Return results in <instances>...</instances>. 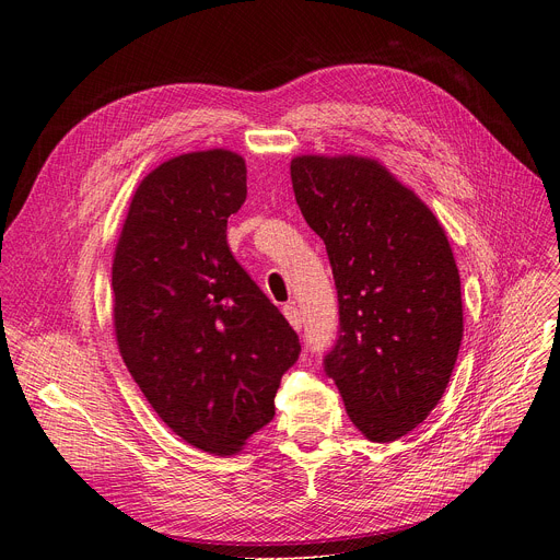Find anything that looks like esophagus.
Wrapping results in <instances>:
<instances>
[{"label": "esophagus", "mask_w": 560, "mask_h": 560, "mask_svg": "<svg viewBox=\"0 0 560 560\" xmlns=\"http://www.w3.org/2000/svg\"><path fill=\"white\" fill-rule=\"evenodd\" d=\"M283 315H285V319L290 322V327L292 329H302V325H304V317H302V313H300V308L295 306V302H290V304H285L283 306Z\"/></svg>", "instance_id": "34e87169"}]
</instances>
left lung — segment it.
<instances>
[{
    "label": "left lung",
    "mask_w": 560,
    "mask_h": 560,
    "mask_svg": "<svg viewBox=\"0 0 560 560\" xmlns=\"http://www.w3.org/2000/svg\"><path fill=\"white\" fill-rule=\"evenodd\" d=\"M290 176L338 290L325 372L357 429L390 443L427 420L458 359L460 277L445 229L372 159L298 156Z\"/></svg>",
    "instance_id": "8db88e82"
}]
</instances>
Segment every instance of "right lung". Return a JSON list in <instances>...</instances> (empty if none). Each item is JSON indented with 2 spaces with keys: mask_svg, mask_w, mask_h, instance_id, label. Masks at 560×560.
<instances>
[{
  "mask_svg": "<svg viewBox=\"0 0 560 560\" xmlns=\"http://www.w3.org/2000/svg\"><path fill=\"white\" fill-rule=\"evenodd\" d=\"M247 197L243 156L182 154L140 182L113 258V327L159 418L197 450L241 452L275 418L300 338L233 258L226 220Z\"/></svg>",
  "mask_w": 560,
  "mask_h": 560,
  "instance_id": "obj_1",
  "label": "right lung"
}]
</instances>
